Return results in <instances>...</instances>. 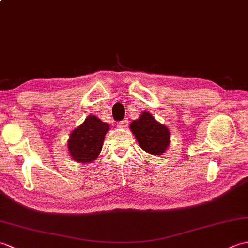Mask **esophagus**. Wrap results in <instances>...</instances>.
Instances as JSON below:
<instances>
[{
  "label": "esophagus",
  "mask_w": 248,
  "mask_h": 248,
  "mask_svg": "<svg viewBox=\"0 0 248 248\" xmlns=\"http://www.w3.org/2000/svg\"><path fill=\"white\" fill-rule=\"evenodd\" d=\"M127 125H128V119L121 120V121H119V123L117 124V127L121 128V129H124L125 127H127Z\"/></svg>",
  "instance_id": "34e87169"
}]
</instances>
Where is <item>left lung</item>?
Returning <instances> with one entry per match:
<instances>
[{
  "mask_svg": "<svg viewBox=\"0 0 248 248\" xmlns=\"http://www.w3.org/2000/svg\"><path fill=\"white\" fill-rule=\"evenodd\" d=\"M130 129L138 140L140 148L150 155L164 154L170 143V133L164 124L152 117L151 114L144 112L139 119L132 121Z\"/></svg>",
  "mask_w": 248,
  "mask_h": 248,
  "instance_id": "obj_1",
  "label": "left lung"
}]
</instances>
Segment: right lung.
Instances as JSON below:
<instances>
[{
    "label": "right lung",
    "instance_id": "right-lung-1",
    "mask_svg": "<svg viewBox=\"0 0 248 248\" xmlns=\"http://www.w3.org/2000/svg\"><path fill=\"white\" fill-rule=\"evenodd\" d=\"M109 127L108 124L89 115L85 121L72 131L68 140V150L73 160L80 163H89L99 155L102 149L104 136Z\"/></svg>",
    "mask_w": 248,
    "mask_h": 248
}]
</instances>
